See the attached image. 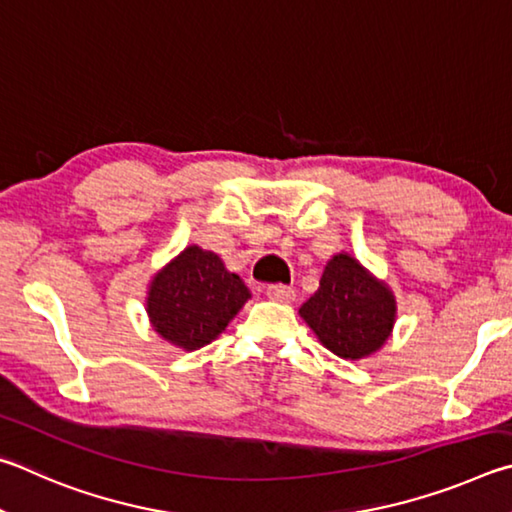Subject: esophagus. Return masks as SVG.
Listing matches in <instances>:
<instances>
[{"instance_id":"1","label":"esophagus","mask_w":512,"mask_h":512,"mask_svg":"<svg viewBox=\"0 0 512 512\" xmlns=\"http://www.w3.org/2000/svg\"><path fill=\"white\" fill-rule=\"evenodd\" d=\"M265 294H267V297H270L272 301H283V303H288V301H292V299H294V288H292V285L272 283V285H267Z\"/></svg>"}]
</instances>
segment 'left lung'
<instances>
[{"mask_svg":"<svg viewBox=\"0 0 512 512\" xmlns=\"http://www.w3.org/2000/svg\"><path fill=\"white\" fill-rule=\"evenodd\" d=\"M301 317L319 342L344 360H362L387 342L396 301L348 254L328 261L319 290L301 306Z\"/></svg>","mask_w":512,"mask_h":512,"instance_id":"obj_1","label":"left lung"}]
</instances>
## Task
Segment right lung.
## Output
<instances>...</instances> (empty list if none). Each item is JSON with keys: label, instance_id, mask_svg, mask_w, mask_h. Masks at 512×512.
I'll list each match as a JSON object with an SVG mask.
<instances>
[{"label": "right lung", "instance_id": "add662e5", "mask_svg": "<svg viewBox=\"0 0 512 512\" xmlns=\"http://www.w3.org/2000/svg\"><path fill=\"white\" fill-rule=\"evenodd\" d=\"M249 299L238 274L213 251L186 247L161 270L148 292V315L170 344L197 351L218 337Z\"/></svg>", "mask_w": 512, "mask_h": 512}]
</instances>
